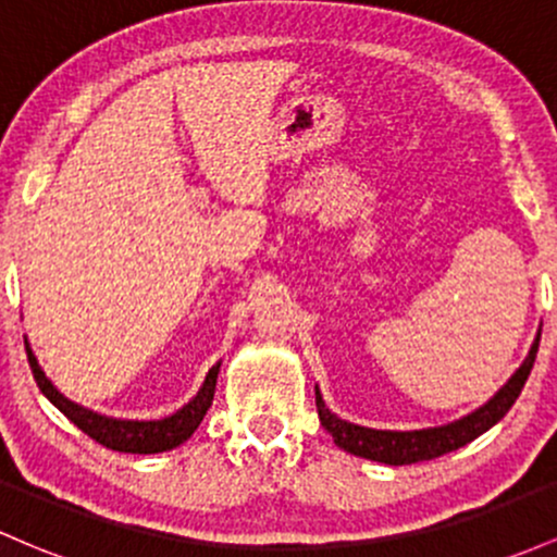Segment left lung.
I'll use <instances>...</instances> for the list:
<instances>
[{"label":"left lung","instance_id":"1","mask_svg":"<svg viewBox=\"0 0 557 557\" xmlns=\"http://www.w3.org/2000/svg\"><path fill=\"white\" fill-rule=\"evenodd\" d=\"M540 335L542 330L536 333L534 344H531L527 359L521 362V368L507 377L505 386L499 388L492 399L484 401L479 409L451 420V423L418 428V431H377V428L348 423V420L338 418L335 412H330L325 399H322L320 394V386H314L320 423L330 436H333V442L344 451H348V455L364 457V460L386 462V466H412V462L433 460V457L447 455V451L466 447V444L473 442V438H479L481 433H486L488 428L497 425L507 414V409L516 405V399L523 391V383L529 381V372L534 368L536 348H540Z\"/></svg>","mask_w":557,"mask_h":557}]
</instances>
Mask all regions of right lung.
<instances>
[{
  "mask_svg": "<svg viewBox=\"0 0 557 557\" xmlns=\"http://www.w3.org/2000/svg\"><path fill=\"white\" fill-rule=\"evenodd\" d=\"M26 354L30 372H34V381L39 386L41 394L52 401L73 425L82 428L89 438H95L102 447L115 449V451H132V455H156V451H166L185 444L195 431H198L200 420L209 412L213 401V391H216V377L222 362H216L206 375L203 386L198 394L187 401L185 407L176 409L174 414L161 420H124V418H110V414L95 412V409L78 405V401L69 399L65 394H60L54 388V383L45 375L39 359H36L34 348H30L26 338Z\"/></svg>",
  "mask_w": 557,
  "mask_h": 557,
  "instance_id": "obj_1",
  "label": "right lung"
}]
</instances>
